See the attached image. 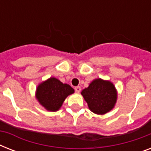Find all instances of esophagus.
Instances as JSON below:
<instances>
[{
  "instance_id": "esophagus-1",
  "label": "esophagus",
  "mask_w": 151,
  "mask_h": 151,
  "mask_svg": "<svg viewBox=\"0 0 151 151\" xmlns=\"http://www.w3.org/2000/svg\"><path fill=\"white\" fill-rule=\"evenodd\" d=\"M74 90H75L76 92H81V87L80 86H77V87L74 88Z\"/></svg>"
}]
</instances>
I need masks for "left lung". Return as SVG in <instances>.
<instances>
[{"mask_svg":"<svg viewBox=\"0 0 151 151\" xmlns=\"http://www.w3.org/2000/svg\"><path fill=\"white\" fill-rule=\"evenodd\" d=\"M81 95L92 112L105 114L114 107L117 93L114 85L109 81L95 79L88 87L82 90Z\"/></svg>","mask_w":151,"mask_h":151,"instance_id":"1","label":"left lung"}]
</instances>
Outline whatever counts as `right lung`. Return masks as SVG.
<instances>
[{"label":"right lung","mask_w":151,"mask_h":151,"mask_svg":"<svg viewBox=\"0 0 151 151\" xmlns=\"http://www.w3.org/2000/svg\"><path fill=\"white\" fill-rule=\"evenodd\" d=\"M74 89L70 85L63 84L55 78H50L43 81L37 88L36 98L41 106L48 111H57L64 100Z\"/></svg>","instance_id":"1"}]
</instances>
